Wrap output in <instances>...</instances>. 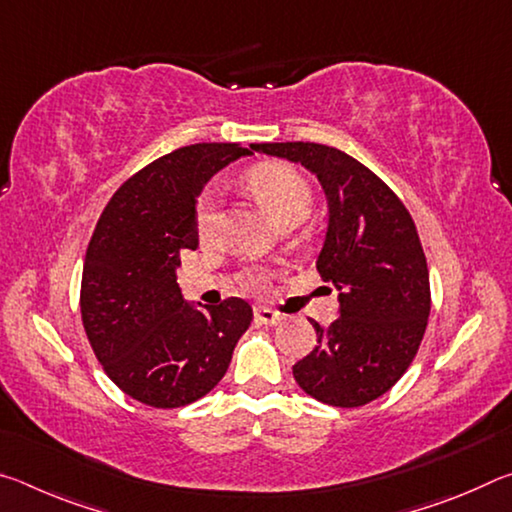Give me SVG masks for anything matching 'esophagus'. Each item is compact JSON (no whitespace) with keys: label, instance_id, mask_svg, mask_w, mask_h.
Here are the masks:
<instances>
[{"label":"esophagus","instance_id":"esophagus-1","mask_svg":"<svg viewBox=\"0 0 512 512\" xmlns=\"http://www.w3.org/2000/svg\"><path fill=\"white\" fill-rule=\"evenodd\" d=\"M255 318L259 320V323H264V325H277V323H282V320H284L282 314H277V311L268 309V307H257L255 309Z\"/></svg>","mask_w":512,"mask_h":512}]
</instances>
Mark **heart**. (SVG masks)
Segmentation results:
<instances>
[{
  "instance_id": "b5f03b06",
  "label": "heart",
  "mask_w": 512,
  "mask_h": 512,
  "mask_svg": "<svg viewBox=\"0 0 512 512\" xmlns=\"http://www.w3.org/2000/svg\"><path fill=\"white\" fill-rule=\"evenodd\" d=\"M250 189L262 198L277 223L287 219H305L314 203V194L302 173L284 164H262L250 171ZM196 225L201 237H210L219 225V192L207 189L198 203Z\"/></svg>"
}]
</instances>
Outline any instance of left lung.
Masks as SVG:
<instances>
[{
	"instance_id": "left-lung-1",
	"label": "left lung",
	"mask_w": 512,
	"mask_h": 512,
	"mask_svg": "<svg viewBox=\"0 0 512 512\" xmlns=\"http://www.w3.org/2000/svg\"><path fill=\"white\" fill-rule=\"evenodd\" d=\"M302 164L327 198V232L316 268L339 293V318L311 320L318 345L293 366L307 395L341 409L363 406L395 386L427 329L429 268L411 214L384 180L325 144H250Z\"/></svg>"
}]
</instances>
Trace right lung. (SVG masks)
I'll return each mask as SVG.
<instances>
[{"label": "right lung", "mask_w": 512, "mask_h": 512, "mask_svg": "<svg viewBox=\"0 0 512 512\" xmlns=\"http://www.w3.org/2000/svg\"><path fill=\"white\" fill-rule=\"evenodd\" d=\"M239 144H192L121 185L83 262L81 316L94 354L133 400L176 409L201 400L230 366L253 309L246 300L194 305L178 287L183 250L198 248L196 203Z\"/></svg>", "instance_id": "1"}]
</instances>
